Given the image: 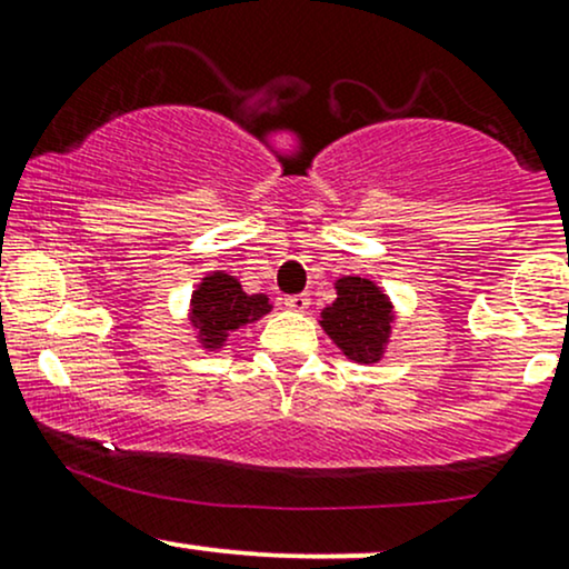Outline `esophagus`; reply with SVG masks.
I'll return each instance as SVG.
<instances>
[{"mask_svg":"<svg viewBox=\"0 0 569 569\" xmlns=\"http://www.w3.org/2000/svg\"><path fill=\"white\" fill-rule=\"evenodd\" d=\"M289 310L293 312H307V307H310V293H297V297H289L283 302Z\"/></svg>","mask_w":569,"mask_h":569,"instance_id":"esophagus-1","label":"esophagus"}]
</instances>
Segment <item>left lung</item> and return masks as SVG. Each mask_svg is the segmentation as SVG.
<instances>
[{
    "label": "left lung",
    "instance_id": "8db88e82",
    "mask_svg": "<svg viewBox=\"0 0 569 569\" xmlns=\"http://www.w3.org/2000/svg\"><path fill=\"white\" fill-rule=\"evenodd\" d=\"M337 299L321 310V329L356 363H377L390 342L393 302L375 280L345 276L335 283Z\"/></svg>",
    "mask_w": 569,
    "mask_h": 569
}]
</instances>
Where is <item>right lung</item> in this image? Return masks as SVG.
I'll list each match as a JSON object with an SVG mask.
<instances>
[{
  "mask_svg": "<svg viewBox=\"0 0 569 569\" xmlns=\"http://www.w3.org/2000/svg\"><path fill=\"white\" fill-rule=\"evenodd\" d=\"M272 310L267 293H246L230 272H208L189 299V323L202 350L217 352L230 342L232 331L257 323Z\"/></svg>",
  "mask_w": 569,
  "mask_h": 569,
  "instance_id": "add662e5",
  "label": "right lung"
}]
</instances>
